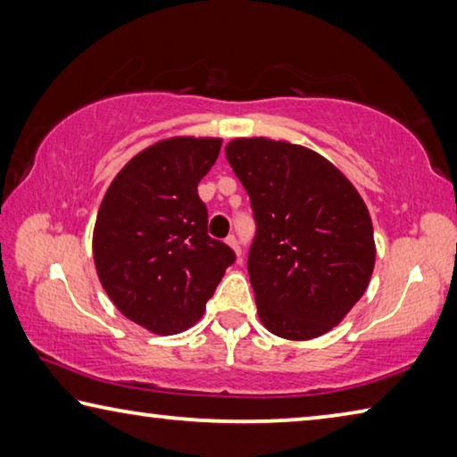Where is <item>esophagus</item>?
Listing matches in <instances>:
<instances>
[{
    "instance_id": "1",
    "label": "esophagus",
    "mask_w": 457,
    "mask_h": 457,
    "mask_svg": "<svg viewBox=\"0 0 457 457\" xmlns=\"http://www.w3.org/2000/svg\"><path fill=\"white\" fill-rule=\"evenodd\" d=\"M227 245L230 246V249H233V251L237 253V257H241V254H243V249H241V245H238V241H237V237H235V235H228V237H227Z\"/></svg>"
}]
</instances>
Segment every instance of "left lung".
<instances>
[{"instance_id": "8db88e82", "label": "left lung", "mask_w": 457, "mask_h": 457, "mask_svg": "<svg viewBox=\"0 0 457 457\" xmlns=\"http://www.w3.org/2000/svg\"><path fill=\"white\" fill-rule=\"evenodd\" d=\"M224 152L257 222L246 267L262 325L291 341L331 331L373 273L363 198L339 168L299 144L235 138Z\"/></svg>"}]
</instances>
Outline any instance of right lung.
I'll list each match as a JSON object with an SVG mask.
<instances>
[{
  "label": "right lung",
  "instance_id": "add662e5",
  "mask_svg": "<svg viewBox=\"0 0 457 457\" xmlns=\"http://www.w3.org/2000/svg\"><path fill=\"white\" fill-rule=\"evenodd\" d=\"M220 138H176L136 154L104 195L92 251L100 283L126 319L156 335L187 331L235 262L228 245L208 237L198 182Z\"/></svg>",
  "mask_w": 457,
  "mask_h": 457
}]
</instances>
